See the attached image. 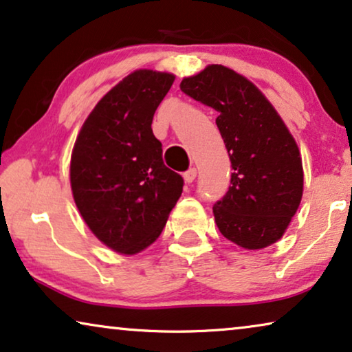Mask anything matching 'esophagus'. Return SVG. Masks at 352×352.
I'll list each match as a JSON object with an SVG mask.
<instances>
[{
    "label": "esophagus",
    "mask_w": 352,
    "mask_h": 352,
    "mask_svg": "<svg viewBox=\"0 0 352 352\" xmlns=\"http://www.w3.org/2000/svg\"><path fill=\"white\" fill-rule=\"evenodd\" d=\"M197 177V170L195 168H190V170H187L184 173V181L187 182V184H190V182H194V179Z\"/></svg>",
    "instance_id": "esophagus-1"
}]
</instances>
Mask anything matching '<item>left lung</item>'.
<instances>
[{"instance_id": "left-lung-1", "label": "left lung", "mask_w": 352, "mask_h": 352, "mask_svg": "<svg viewBox=\"0 0 352 352\" xmlns=\"http://www.w3.org/2000/svg\"><path fill=\"white\" fill-rule=\"evenodd\" d=\"M181 91L218 112L229 152V190L213 206L219 232L247 250L276 243L302 197L300 151L285 123L252 81L224 65L184 78Z\"/></svg>"}]
</instances>
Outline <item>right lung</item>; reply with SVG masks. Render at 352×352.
<instances>
[{"mask_svg": "<svg viewBox=\"0 0 352 352\" xmlns=\"http://www.w3.org/2000/svg\"><path fill=\"white\" fill-rule=\"evenodd\" d=\"M175 75L136 70L99 100L81 126L70 160L74 200L100 242L123 254L155 242L184 179L165 166L153 113Z\"/></svg>", "mask_w": 352, "mask_h": 352, "instance_id": "right-lung-1", "label": "right lung"}]
</instances>
